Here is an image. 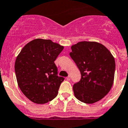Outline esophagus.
<instances>
[{
	"mask_svg": "<svg viewBox=\"0 0 128 128\" xmlns=\"http://www.w3.org/2000/svg\"><path fill=\"white\" fill-rule=\"evenodd\" d=\"M66 80H70V77L69 76H68V77L66 78Z\"/></svg>",
	"mask_w": 128,
	"mask_h": 128,
	"instance_id": "obj_1",
	"label": "esophagus"
}]
</instances>
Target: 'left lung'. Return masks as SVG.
I'll use <instances>...</instances> for the list:
<instances>
[{"mask_svg":"<svg viewBox=\"0 0 128 128\" xmlns=\"http://www.w3.org/2000/svg\"><path fill=\"white\" fill-rule=\"evenodd\" d=\"M71 50L70 56L81 75L73 86L75 97L84 103L98 102L112 88L116 67L113 56L104 46L96 42H80Z\"/></svg>","mask_w":128,"mask_h":128,"instance_id":"1","label":"left lung"}]
</instances>
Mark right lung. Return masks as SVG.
Here are the masks:
<instances>
[{
    "label": "right lung",
    "instance_id": "obj_1",
    "mask_svg": "<svg viewBox=\"0 0 128 128\" xmlns=\"http://www.w3.org/2000/svg\"><path fill=\"white\" fill-rule=\"evenodd\" d=\"M63 49L50 40L37 39L26 44L17 56V83L23 94L34 103H47L58 95L64 78L58 76L54 61Z\"/></svg>",
    "mask_w": 128,
    "mask_h": 128
}]
</instances>
